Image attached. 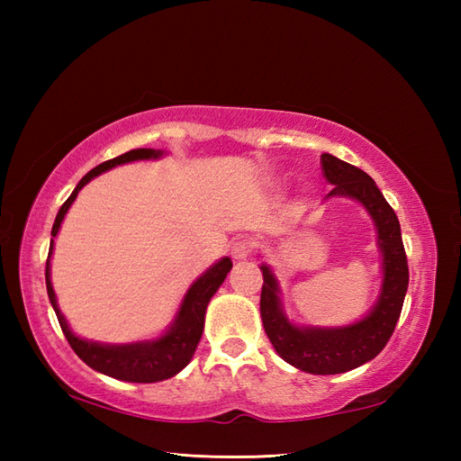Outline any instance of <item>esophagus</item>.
I'll list each match as a JSON object with an SVG mask.
<instances>
[{"label": "esophagus", "mask_w": 461, "mask_h": 461, "mask_svg": "<svg viewBox=\"0 0 461 461\" xmlns=\"http://www.w3.org/2000/svg\"><path fill=\"white\" fill-rule=\"evenodd\" d=\"M253 251V241L249 240H241V241H236L233 243L231 248V258L236 261H241V259H248L251 256Z\"/></svg>", "instance_id": "34e87169"}]
</instances>
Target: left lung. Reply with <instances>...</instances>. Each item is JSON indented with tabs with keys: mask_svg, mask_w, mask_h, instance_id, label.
Here are the masks:
<instances>
[{
	"mask_svg": "<svg viewBox=\"0 0 461 461\" xmlns=\"http://www.w3.org/2000/svg\"><path fill=\"white\" fill-rule=\"evenodd\" d=\"M325 178L335 185L325 200L350 198L375 221L382 258V283L375 305L365 317L345 327H301L289 321L281 305L279 279L261 263V321L277 355L309 375H340L375 358L393 337L408 289V261L394 210L376 182L357 166L332 154H321Z\"/></svg>",
	"mask_w": 461,
	"mask_h": 461,
	"instance_id": "1",
	"label": "left lung"
}]
</instances>
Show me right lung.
<instances>
[{"label": "right lung", "instance_id": "obj_1", "mask_svg": "<svg viewBox=\"0 0 461 461\" xmlns=\"http://www.w3.org/2000/svg\"><path fill=\"white\" fill-rule=\"evenodd\" d=\"M164 156V150H154V149H136L126 154L116 156L113 160H106L96 166L89 174H85L81 182L77 184L73 194L68 195L67 202L59 210L53 230H51V246H49V256H47V266H45V283H47V295L51 301L55 315L59 319V325L63 329V335L68 340V345L77 352L85 365H89L93 370L101 372L116 380H126V382H160L166 378H172L178 375L182 368L188 366L192 360L195 348H198V342L203 332V321H205V309H208V303L213 297V293L220 289L221 283L228 277L231 269V259L221 258L215 261L210 269H205L202 276L195 279L192 285L185 291V295L180 303L178 311L172 319L160 337L156 339H146V340H136V342H122V345H109V342H96L89 339H81L75 335L68 327L65 315L57 305V295L53 291L51 283V256L55 248V238L59 230H61V223L65 215L71 208L73 202L83 185L89 184L96 176L114 168V166L129 164L136 160H158Z\"/></svg>", "mask_w": 461, "mask_h": 461}]
</instances>
